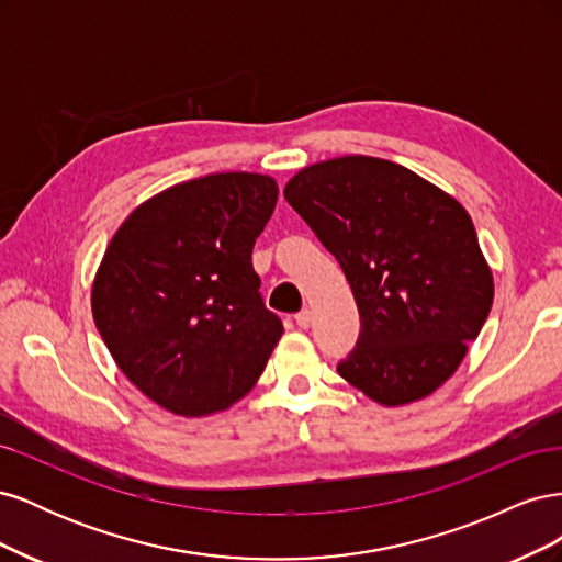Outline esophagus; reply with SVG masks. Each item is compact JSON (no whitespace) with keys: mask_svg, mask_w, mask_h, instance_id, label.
Returning a JSON list of instances; mask_svg holds the SVG:
<instances>
[{"mask_svg":"<svg viewBox=\"0 0 562 562\" xmlns=\"http://www.w3.org/2000/svg\"><path fill=\"white\" fill-rule=\"evenodd\" d=\"M295 323H297L300 328L307 330V328L312 326V312H310V310H302V312L295 316Z\"/></svg>","mask_w":562,"mask_h":562,"instance_id":"esophagus-1","label":"esophagus"}]
</instances>
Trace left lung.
<instances>
[{
    "label": "left lung",
    "mask_w": 562,
    "mask_h": 562,
    "mask_svg": "<svg viewBox=\"0 0 562 562\" xmlns=\"http://www.w3.org/2000/svg\"><path fill=\"white\" fill-rule=\"evenodd\" d=\"M283 196L335 255L359 307L339 378L386 407L434 394L495 297L467 209L411 168L363 155L302 168Z\"/></svg>",
    "instance_id": "8db88e82"
}]
</instances>
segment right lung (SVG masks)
<instances>
[{"mask_svg":"<svg viewBox=\"0 0 562 562\" xmlns=\"http://www.w3.org/2000/svg\"><path fill=\"white\" fill-rule=\"evenodd\" d=\"M277 180L211 173L143 201L112 236L91 310L119 370L164 411L206 417L241 401L283 335L250 252Z\"/></svg>","mask_w":562,"mask_h":562,"instance_id":"obj_1","label":"right lung"}]
</instances>
